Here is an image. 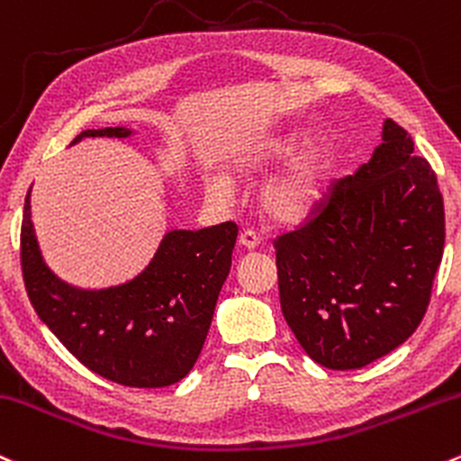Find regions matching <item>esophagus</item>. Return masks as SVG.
<instances>
[{
  "mask_svg": "<svg viewBox=\"0 0 461 461\" xmlns=\"http://www.w3.org/2000/svg\"><path fill=\"white\" fill-rule=\"evenodd\" d=\"M239 242L245 247V249H256V247L260 245V236H258L254 230H245V231H240Z\"/></svg>",
  "mask_w": 461,
  "mask_h": 461,
  "instance_id": "esophagus-1",
  "label": "esophagus"
}]
</instances>
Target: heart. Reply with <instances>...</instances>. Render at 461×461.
<instances>
[{"label":"heart","instance_id":"b5f03b06","mask_svg":"<svg viewBox=\"0 0 461 461\" xmlns=\"http://www.w3.org/2000/svg\"><path fill=\"white\" fill-rule=\"evenodd\" d=\"M300 146L297 138L277 140L267 149L258 150L245 161L247 170H265L277 161L286 159ZM332 175V155L323 146L306 150L300 159L293 161L286 170L273 176L260 192V205L265 214L273 221H297L312 210L320 201L323 188ZM212 192L216 196H230L231 185L225 176L212 181Z\"/></svg>","mask_w":461,"mask_h":461}]
</instances>
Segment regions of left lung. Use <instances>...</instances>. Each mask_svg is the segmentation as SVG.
<instances>
[{
    "instance_id": "8db88e82",
    "label": "left lung",
    "mask_w": 461,
    "mask_h": 461,
    "mask_svg": "<svg viewBox=\"0 0 461 461\" xmlns=\"http://www.w3.org/2000/svg\"><path fill=\"white\" fill-rule=\"evenodd\" d=\"M282 315L330 370H358L416 332L444 251L438 176L385 120L383 144L332 181L297 230L273 240Z\"/></svg>"
}]
</instances>
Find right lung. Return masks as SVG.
<instances>
[{
    "instance_id": "right-lung-1",
    "label": "right lung",
    "mask_w": 461,
    "mask_h": 461,
    "mask_svg": "<svg viewBox=\"0 0 461 461\" xmlns=\"http://www.w3.org/2000/svg\"><path fill=\"white\" fill-rule=\"evenodd\" d=\"M129 135L122 126L91 129L76 135L74 144ZM236 236L239 227L231 221L199 231H168L138 277L87 291L65 285L45 267L28 192L22 221L25 291L45 326L91 372L126 387H168L199 358Z\"/></svg>"
}]
</instances>
